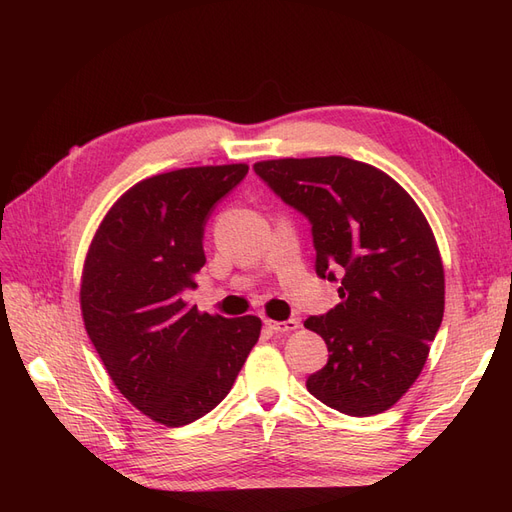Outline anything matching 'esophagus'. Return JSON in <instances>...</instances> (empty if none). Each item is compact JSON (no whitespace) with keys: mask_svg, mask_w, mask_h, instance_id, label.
I'll use <instances>...</instances> for the list:
<instances>
[{"mask_svg":"<svg viewBox=\"0 0 512 512\" xmlns=\"http://www.w3.org/2000/svg\"><path fill=\"white\" fill-rule=\"evenodd\" d=\"M267 327L275 333H286V331H297L301 329V322L299 320H284V322H275V320H267Z\"/></svg>","mask_w":512,"mask_h":512,"instance_id":"1","label":"esophagus"}]
</instances>
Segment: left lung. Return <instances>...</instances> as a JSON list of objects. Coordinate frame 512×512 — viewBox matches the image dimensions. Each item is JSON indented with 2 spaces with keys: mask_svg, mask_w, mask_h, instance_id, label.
<instances>
[{
  "mask_svg": "<svg viewBox=\"0 0 512 512\" xmlns=\"http://www.w3.org/2000/svg\"><path fill=\"white\" fill-rule=\"evenodd\" d=\"M312 222L316 273L339 301L305 320L329 348L307 391L350 416L395 406L421 376L444 316V267L414 198L384 170L344 156L254 164Z\"/></svg>",
  "mask_w": 512,
  "mask_h": 512,
  "instance_id": "8db88e82",
  "label": "left lung"
}]
</instances>
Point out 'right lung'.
Returning a JSON list of instances; mask_svg holds the SVG:
<instances>
[{
	"instance_id": "add662e5",
	"label": "right lung",
	"mask_w": 512,
	"mask_h": 512,
	"mask_svg": "<svg viewBox=\"0 0 512 512\" xmlns=\"http://www.w3.org/2000/svg\"><path fill=\"white\" fill-rule=\"evenodd\" d=\"M247 168L192 166L138 181L106 211L83 262L91 344L119 393L166 427L218 406L260 337L258 316H211L185 301L207 262V215Z\"/></svg>"
}]
</instances>
